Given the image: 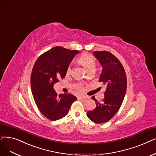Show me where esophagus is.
Masks as SVG:
<instances>
[{"instance_id":"esophagus-1","label":"esophagus","mask_w":156,"mask_h":156,"mask_svg":"<svg viewBox=\"0 0 156 156\" xmlns=\"http://www.w3.org/2000/svg\"><path fill=\"white\" fill-rule=\"evenodd\" d=\"M87 98L86 96H79L78 97V99H85Z\"/></svg>"}]
</instances>
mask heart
I'll return each mask as SVG.
<instances>
[{
  "label": "heart",
  "mask_w": 156,
  "mask_h": 156,
  "mask_svg": "<svg viewBox=\"0 0 156 156\" xmlns=\"http://www.w3.org/2000/svg\"><path fill=\"white\" fill-rule=\"evenodd\" d=\"M78 62L82 65L84 68L88 71H94L95 68H96V60L92 55H89V54L83 53L82 55L80 56L78 58ZM71 73V67H68L66 71V73L69 74ZM76 89L78 90H81V86L80 84H77L75 86Z\"/></svg>",
  "instance_id": "b5f03b06"
}]
</instances>
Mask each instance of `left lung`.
<instances>
[{"instance_id": "8db88e82", "label": "left lung", "mask_w": 156, "mask_h": 156, "mask_svg": "<svg viewBox=\"0 0 156 156\" xmlns=\"http://www.w3.org/2000/svg\"><path fill=\"white\" fill-rule=\"evenodd\" d=\"M94 55L103 67L99 81L105 87V98L98 102L92 96L96 107L87 112V115L94 122L101 124L109 121L119 111L125 97L127 78L122 64L112 53L96 51H94Z\"/></svg>"}]
</instances>
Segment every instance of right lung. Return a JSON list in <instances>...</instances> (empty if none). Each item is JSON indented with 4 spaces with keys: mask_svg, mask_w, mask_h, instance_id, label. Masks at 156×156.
I'll return each mask as SVG.
<instances>
[{
    "mask_svg": "<svg viewBox=\"0 0 156 156\" xmlns=\"http://www.w3.org/2000/svg\"><path fill=\"white\" fill-rule=\"evenodd\" d=\"M78 52L55 46L41 55L34 65L30 77L32 96L40 112L50 120L65 117L77 99L71 94L58 96L53 85L65 77L67 67Z\"/></svg>",
    "mask_w": 156,
    "mask_h": 156,
    "instance_id": "obj_1",
    "label": "right lung"
}]
</instances>
